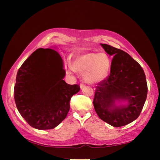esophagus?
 Masks as SVG:
<instances>
[{
	"mask_svg": "<svg viewBox=\"0 0 160 160\" xmlns=\"http://www.w3.org/2000/svg\"><path fill=\"white\" fill-rule=\"evenodd\" d=\"M85 87V84L84 83H81L80 84V88L82 89V88H83Z\"/></svg>",
	"mask_w": 160,
	"mask_h": 160,
	"instance_id": "34e87169",
	"label": "esophagus"
}]
</instances>
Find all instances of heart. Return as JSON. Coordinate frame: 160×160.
Masks as SVG:
<instances>
[{"label": "heart", "instance_id": "1", "mask_svg": "<svg viewBox=\"0 0 160 160\" xmlns=\"http://www.w3.org/2000/svg\"><path fill=\"white\" fill-rule=\"evenodd\" d=\"M111 59L105 52H85L75 55L69 70L83 72L85 80L89 83H99L108 76Z\"/></svg>", "mask_w": 160, "mask_h": 160}]
</instances>
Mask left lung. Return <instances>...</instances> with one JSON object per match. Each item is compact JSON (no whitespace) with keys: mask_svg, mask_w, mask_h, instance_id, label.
Segmentation results:
<instances>
[{"mask_svg":"<svg viewBox=\"0 0 160 160\" xmlns=\"http://www.w3.org/2000/svg\"><path fill=\"white\" fill-rule=\"evenodd\" d=\"M100 45L113 59L109 76L97 87L94 108L105 122L113 127L123 126L136 119L143 109L148 94L146 75L127 52Z\"/></svg>","mask_w":160,"mask_h":160,"instance_id":"left-lung-1","label":"left lung"}]
</instances>
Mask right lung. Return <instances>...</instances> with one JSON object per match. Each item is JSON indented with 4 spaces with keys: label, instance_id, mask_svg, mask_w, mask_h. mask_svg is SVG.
<instances>
[{
    "label": "right lung",
    "instance_id": "1",
    "mask_svg": "<svg viewBox=\"0 0 160 160\" xmlns=\"http://www.w3.org/2000/svg\"><path fill=\"white\" fill-rule=\"evenodd\" d=\"M61 55L52 49H37L18 69L14 101L22 117L31 127L54 129L67 117L71 97L78 85H69Z\"/></svg>",
    "mask_w": 160,
    "mask_h": 160
}]
</instances>
